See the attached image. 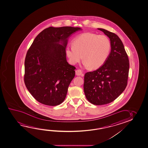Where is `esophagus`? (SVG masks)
Listing matches in <instances>:
<instances>
[{
    "label": "esophagus",
    "instance_id": "34e87169",
    "mask_svg": "<svg viewBox=\"0 0 148 148\" xmlns=\"http://www.w3.org/2000/svg\"><path fill=\"white\" fill-rule=\"evenodd\" d=\"M75 73H76V75H77V76H80V75L84 76L83 74H82V70H80V69L76 70L75 71Z\"/></svg>",
    "mask_w": 148,
    "mask_h": 148
}]
</instances>
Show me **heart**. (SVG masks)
I'll return each instance as SVG.
<instances>
[{
  "instance_id": "b5f03b06",
  "label": "heart",
  "mask_w": 148,
  "mask_h": 148,
  "mask_svg": "<svg viewBox=\"0 0 148 148\" xmlns=\"http://www.w3.org/2000/svg\"><path fill=\"white\" fill-rule=\"evenodd\" d=\"M111 50V42L104 35L85 32L78 35L73 46L66 47V53L70 62L75 64L82 58L86 66L99 68L107 60Z\"/></svg>"
}]
</instances>
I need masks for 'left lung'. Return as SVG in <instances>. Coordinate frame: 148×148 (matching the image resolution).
Masks as SVG:
<instances>
[{"label": "left lung", "mask_w": 148, "mask_h": 148, "mask_svg": "<svg viewBox=\"0 0 148 148\" xmlns=\"http://www.w3.org/2000/svg\"><path fill=\"white\" fill-rule=\"evenodd\" d=\"M98 29L110 39L111 52L101 67L85 74L84 88L88 101L94 105H101L114 101L126 88L129 61L119 37L104 29Z\"/></svg>", "instance_id": "1"}]
</instances>
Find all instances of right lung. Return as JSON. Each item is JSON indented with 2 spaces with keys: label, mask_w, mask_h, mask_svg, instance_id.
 <instances>
[{
  "label": "right lung",
  "mask_w": 148,
  "mask_h": 148,
  "mask_svg": "<svg viewBox=\"0 0 148 148\" xmlns=\"http://www.w3.org/2000/svg\"><path fill=\"white\" fill-rule=\"evenodd\" d=\"M81 29L70 26L49 27L36 36L28 49L24 81L28 91L40 103L56 106L64 101L76 69L66 61L68 38Z\"/></svg>",
  "instance_id": "right-lung-1"
}]
</instances>
